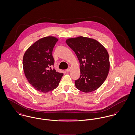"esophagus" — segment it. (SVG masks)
Segmentation results:
<instances>
[{
	"mask_svg": "<svg viewBox=\"0 0 135 135\" xmlns=\"http://www.w3.org/2000/svg\"><path fill=\"white\" fill-rule=\"evenodd\" d=\"M70 69H71V67H69L68 68V69H66V71H67V72H70Z\"/></svg>",
	"mask_w": 135,
	"mask_h": 135,
	"instance_id": "obj_1",
	"label": "esophagus"
}]
</instances>
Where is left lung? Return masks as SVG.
Wrapping results in <instances>:
<instances>
[{
    "mask_svg": "<svg viewBox=\"0 0 135 135\" xmlns=\"http://www.w3.org/2000/svg\"><path fill=\"white\" fill-rule=\"evenodd\" d=\"M80 63V77L75 80L76 88L90 93L99 88L106 79L110 61L106 49L94 39L83 36L66 40Z\"/></svg>",
    "mask_w": 135,
    "mask_h": 135,
    "instance_id": "8db88e82",
    "label": "left lung"
}]
</instances>
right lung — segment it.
<instances>
[{
    "mask_svg": "<svg viewBox=\"0 0 135 135\" xmlns=\"http://www.w3.org/2000/svg\"><path fill=\"white\" fill-rule=\"evenodd\" d=\"M58 39L54 36L40 39L25 51L23 68L27 80L37 91L48 93L56 89L63 75L52 69V50Z\"/></svg>",
    "mask_w": 135,
    "mask_h": 135,
    "instance_id": "obj_1",
    "label": "right lung"
}]
</instances>
